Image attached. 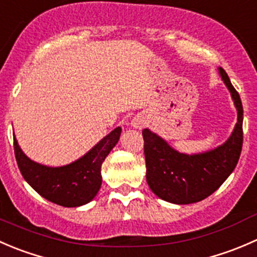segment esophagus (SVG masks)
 Here are the masks:
<instances>
[{"mask_svg":"<svg viewBox=\"0 0 257 257\" xmlns=\"http://www.w3.org/2000/svg\"><path fill=\"white\" fill-rule=\"evenodd\" d=\"M145 123H146V121H145L142 117H140V116H137V117H135L134 120H132L131 125L132 127L135 128H142L145 126Z\"/></svg>","mask_w":257,"mask_h":257,"instance_id":"obj_1","label":"esophagus"}]
</instances>
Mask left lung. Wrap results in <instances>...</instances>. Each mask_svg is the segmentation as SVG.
<instances>
[{
  "mask_svg": "<svg viewBox=\"0 0 257 257\" xmlns=\"http://www.w3.org/2000/svg\"><path fill=\"white\" fill-rule=\"evenodd\" d=\"M237 110V122L225 144L201 154H181L149 128L142 131L146 181L156 196L167 202L187 205L206 199L235 170L242 149L243 110L240 95L225 70L218 68Z\"/></svg>",
  "mask_w": 257,
  "mask_h": 257,
  "instance_id": "obj_1",
  "label": "left lung"
}]
</instances>
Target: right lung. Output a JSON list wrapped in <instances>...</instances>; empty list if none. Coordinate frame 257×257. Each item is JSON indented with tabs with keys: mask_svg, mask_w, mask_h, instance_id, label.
<instances>
[{
	"mask_svg": "<svg viewBox=\"0 0 257 257\" xmlns=\"http://www.w3.org/2000/svg\"><path fill=\"white\" fill-rule=\"evenodd\" d=\"M121 127H116L82 157L60 167L37 164L24 154L14 137L15 156L27 184L48 201L65 207L88 204L102 184L101 166L120 140Z\"/></svg>",
	"mask_w": 257,
	"mask_h": 257,
	"instance_id": "add662e5",
	"label": "right lung"
}]
</instances>
